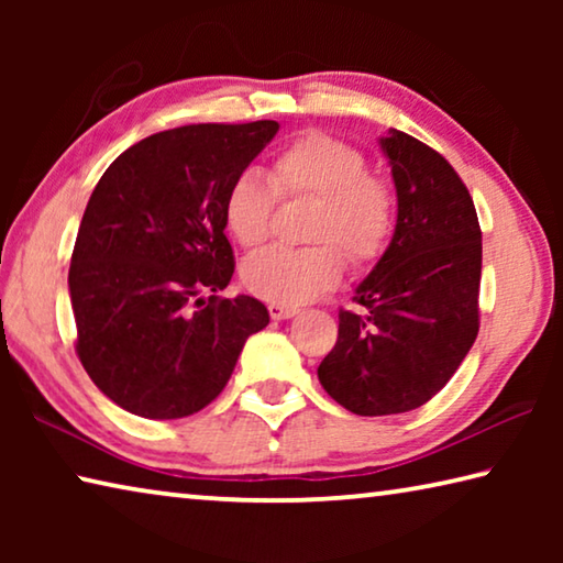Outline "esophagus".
Listing matches in <instances>:
<instances>
[{"instance_id": "34e87169", "label": "esophagus", "mask_w": 563, "mask_h": 563, "mask_svg": "<svg viewBox=\"0 0 563 563\" xmlns=\"http://www.w3.org/2000/svg\"><path fill=\"white\" fill-rule=\"evenodd\" d=\"M268 312L273 320H288L298 316V308H290V305H278V302H271L268 305Z\"/></svg>"}]
</instances>
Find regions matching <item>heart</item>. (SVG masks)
I'll return each mask as SVG.
<instances>
[{
  "label": "heart",
  "instance_id": "1",
  "mask_svg": "<svg viewBox=\"0 0 563 563\" xmlns=\"http://www.w3.org/2000/svg\"><path fill=\"white\" fill-rule=\"evenodd\" d=\"M310 198L302 238L312 245L268 247L243 263L241 280L255 298L278 305L316 300L340 283L345 258L357 268L385 253L397 223L393 186L367 170V158L347 141L322 131L300 133L278 148L268 178L243 170L223 194V223L233 241L258 247L271 235L275 203Z\"/></svg>",
  "mask_w": 563,
  "mask_h": 563
}]
</instances>
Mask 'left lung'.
Listing matches in <instances>:
<instances>
[{"label":"left lung","instance_id":"left-lung-1","mask_svg":"<svg viewBox=\"0 0 563 563\" xmlns=\"http://www.w3.org/2000/svg\"><path fill=\"white\" fill-rule=\"evenodd\" d=\"M397 225L357 285L362 312L340 308L335 347L320 362L325 393L360 417L422 407L450 383L479 332L482 228L470 190L442 154L389 129Z\"/></svg>","mask_w":563,"mask_h":563}]
</instances>
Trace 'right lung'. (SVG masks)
I'll return each instance as SVG.
<instances>
[{
  "instance_id": "obj_1",
  "label": "right lung",
  "mask_w": 563,
  "mask_h": 563,
  "mask_svg": "<svg viewBox=\"0 0 563 563\" xmlns=\"http://www.w3.org/2000/svg\"><path fill=\"white\" fill-rule=\"evenodd\" d=\"M278 121L190 123L148 136L103 170L76 235V355L111 402L146 419L211 405L253 332L251 295L221 298L235 258L223 194Z\"/></svg>"
}]
</instances>
